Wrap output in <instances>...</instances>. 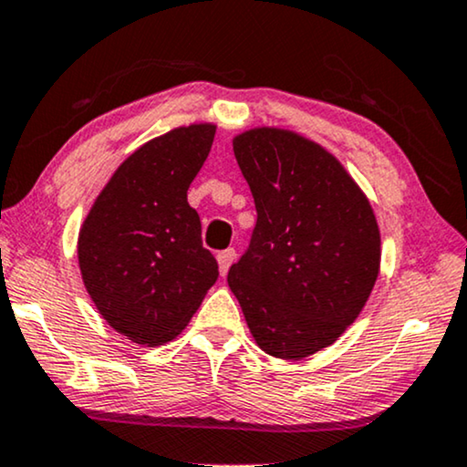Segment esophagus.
I'll list each match as a JSON object with an SVG mask.
<instances>
[{
	"mask_svg": "<svg viewBox=\"0 0 467 467\" xmlns=\"http://www.w3.org/2000/svg\"><path fill=\"white\" fill-rule=\"evenodd\" d=\"M216 259H219L221 276H225L227 270H229V265H232L234 259H235V251H234V248H225V251H221L219 255H216Z\"/></svg>",
	"mask_w": 467,
	"mask_h": 467,
	"instance_id": "esophagus-1",
	"label": "esophagus"
}]
</instances>
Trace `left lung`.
Listing matches in <instances>:
<instances>
[{
  "label": "left lung",
  "instance_id": "8db88e82",
  "mask_svg": "<svg viewBox=\"0 0 467 467\" xmlns=\"http://www.w3.org/2000/svg\"><path fill=\"white\" fill-rule=\"evenodd\" d=\"M234 154L257 223L227 283L265 354L306 358L367 305L379 272L378 221L341 162L296 132L246 130Z\"/></svg>",
  "mask_w": 467,
  "mask_h": 467
}]
</instances>
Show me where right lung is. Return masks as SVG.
Instances as JSON below:
<instances>
[{"instance_id":"obj_1","label":"right lung","mask_w":467,"mask_h":467,"mask_svg":"<svg viewBox=\"0 0 467 467\" xmlns=\"http://www.w3.org/2000/svg\"><path fill=\"white\" fill-rule=\"evenodd\" d=\"M214 132V124L182 126L141 145L111 175L78 232L89 298L113 330L139 345L178 337L219 278L186 199Z\"/></svg>"}]
</instances>
